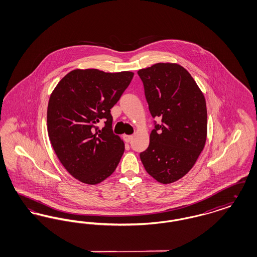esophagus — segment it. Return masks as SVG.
<instances>
[{
  "instance_id": "esophagus-1",
  "label": "esophagus",
  "mask_w": 257,
  "mask_h": 257,
  "mask_svg": "<svg viewBox=\"0 0 257 257\" xmlns=\"http://www.w3.org/2000/svg\"><path fill=\"white\" fill-rule=\"evenodd\" d=\"M123 139H124V141H125L126 143H130V142H132V140H133V136H131V135H124V136H123Z\"/></svg>"
}]
</instances>
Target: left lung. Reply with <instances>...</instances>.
<instances>
[{
    "mask_svg": "<svg viewBox=\"0 0 257 257\" xmlns=\"http://www.w3.org/2000/svg\"><path fill=\"white\" fill-rule=\"evenodd\" d=\"M138 74L151 115L162 121L155 122L149 147L140 157L149 175L160 183H172L191 171L205 146V98L191 74L177 63L159 62Z\"/></svg>",
    "mask_w": 257,
    "mask_h": 257,
    "instance_id": "obj_1",
    "label": "left lung"
}]
</instances>
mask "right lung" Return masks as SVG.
I'll list each match as a JSON object with an SVG mask.
<instances>
[{"mask_svg":"<svg viewBox=\"0 0 257 257\" xmlns=\"http://www.w3.org/2000/svg\"><path fill=\"white\" fill-rule=\"evenodd\" d=\"M134 73L75 69L50 95L47 130L62 166L74 178L100 183L115 171L124 152L122 140L112 133L110 109L130 85ZM102 119L105 126L96 124Z\"/></svg>","mask_w":257,"mask_h":257,"instance_id":"add662e5","label":"right lung"}]
</instances>
